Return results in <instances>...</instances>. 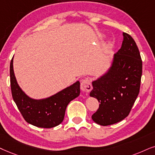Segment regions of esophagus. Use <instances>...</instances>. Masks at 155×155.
Wrapping results in <instances>:
<instances>
[{
    "mask_svg": "<svg viewBox=\"0 0 155 155\" xmlns=\"http://www.w3.org/2000/svg\"><path fill=\"white\" fill-rule=\"evenodd\" d=\"M81 89L84 92L89 93L92 89L91 82L88 79H84L81 81Z\"/></svg>",
    "mask_w": 155,
    "mask_h": 155,
    "instance_id": "obj_1",
    "label": "esophagus"
}]
</instances>
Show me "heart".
I'll list each match as a JSON object with an SVG mask.
<instances>
[{
	"label": "heart",
	"instance_id": "1",
	"mask_svg": "<svg viewBox=\"0 0 155 155\" xmlns=\"http://www.w3.org/2000/svg\"><path fill=\"white\" fill-rule=\"evenodd\" d=\"M100 37H101V38H103V37H104V36H103V35H100Z\"/></svg>",
	"mask_w": 155,
	"mask_h": 155
}]
</instances>
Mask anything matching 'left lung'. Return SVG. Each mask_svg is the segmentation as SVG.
Masks as SVG:
<instances>
[{
	"mask_svg": "<svg viewBox=\"0 0 155 155\" xmlns=\"http://www.w3.org/2000/svg\"><path fill=\"white\" fill-rule=\"evenodd\" d=\"M121 48L114 54L107 71L92 81L90 97L99 101V107L91 116L101 126H108L128 116L140 89L142 61L134 40L123 33Z\"/></svg>",
	"mask_w": 155,
	"mask_h": 155,
	"instance_id": "8db88e82",
	"label": "left lung"
}]
</instances>
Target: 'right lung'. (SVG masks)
<instances>
[{
	"mask_svg": "<svg viewBox=\"0 0 155 155\" xmlns=\"http://www.w3.org/2000/svg\"><path fill=\"white\" fill-rule=\"evenodd\" d=\"M13 58L10 64L11 93L18 109L29 124L41 128H52L64 120L68 103L80 94V82L65 88L49 97L35 99L19 87L13 71Z\"/></svg>",
	"mask_w": 155,
	"mask_h": 155,
	"instance_id": "right-lung-1",
	"label": "right lung"
}]
</instances>
